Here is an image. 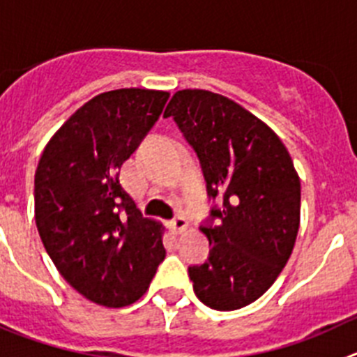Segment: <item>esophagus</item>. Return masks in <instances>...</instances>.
I'll return each instance as SVG.
<instances>
[{
    "label": "esophagus",
    "instance_id": "obj_1",
    "mask_svg": "<svg viewBox=\"0 0 357 357\" xmlns=\"http://www.w3.org/2000/svg\"><path fill=\"white\" fill-rule=\"evenodd\" d=\"M171 226H172V229L176 231V233H183V231L188 227V222H186L185 217H181V215H179V217H176L174 220H172Z\"/></svg>",
    "mask_w": 357,
    "mask_h": 357
}]
</instances>
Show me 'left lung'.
<instances>
[{
    "label": "left lung",
    "instance_id": "8db88e82",
    "mask_svg": "<svg viewBox=\"0 0 357 357\" xmlns=\"http://www.w3.org/2000/svg\"><path fill=\"white\" fill-rule=\"evenodd\" d=\"M163 117L194 147L210 199L222 195L201 226L210 256L188 266L194 291L211 310H240L272 287L294 250L301 179L290 153L256 115L210 91H178Z\"/></svg>",
    "mask_w": 357,
    "mask_h": 357
}]
</instances>
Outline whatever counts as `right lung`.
Segmentation results:
<instances>
[{
	"label": "right lung",
	"instance_id": "add662e5",
	"mask_svg": "<svg viewBox=\"0 0 357 357\" xmlns=\"http://www.w3.org/2000/svg\"><path fill=\"white\" fill-rule=\"evenodd\" d=\"M169 92H102L51 137L35 172V222L62 278L96 304L139 301L165 258L163 226L144 218L121 167L163 112Z\"/></svg>",
	"mask_w": 357,
	"mask_h": 357
}]
</instances>
